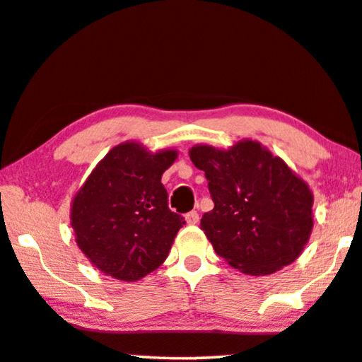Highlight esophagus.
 I'll return each mask as SVG.
<instances>
[{"mask_svg": "<svg viewBox=\"0 0 362 362\" xmlns=\"http://www.w3.org/2000/svg\"><path fill=\"white\" fill-rule=\"evenodd\" d=\"M199 220H200L199 218V214H197L195 210H192V211H189V214L185 215V221L189 225H197V223H199Z\"/></svg>", "mask_w": 362, "mask_h": 362, "instance_id": "1", "label": "esophagus"}]
</instances>
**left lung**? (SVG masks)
<instances>
[{
  "label": "left lung",
  "mask_w": 362,
  "mask_h": 362,
  "mask_svg": "<svg viewBox=\"0 0 362 362\" xmlns=\"http://www.w3.org/2000/svg\"><path fill=\"white\" fill-rule=\"evenodd\" d=\"M205 172L214 210L200 228L216 255L245 274H272L300 257L313 230L310 187L259 142L190 148Z\"/></svg>",
  "instance_id": "1"
}]
</instances>
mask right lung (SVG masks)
<instances>
[{"label":"right lung","mask_w":362,"mask_h":362,"mask_svg":"<svg viewBox=\"0 0 362 362\" xmlns=\"http://www.w3.org/2000/svg\"><path fill=\"white\" fill-rule=\"evenodd\" d=\"M177 151L124 142L100 160L71 205L76 243L100 272L137 281L168 257L184 216L168 209L162 173Z\"/></svg>","instance_id":"obj_1"}]
</instances>
